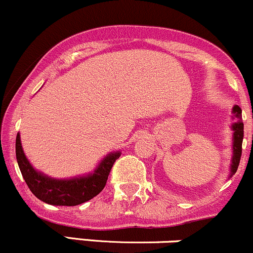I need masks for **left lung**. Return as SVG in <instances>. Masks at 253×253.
Returning a JSON list of instances; mask_svg holds the SVG:
<instances>
[{
	"label": "left lung",
	"instance_id": "left-lung-1",
	"mask_svg": "<svg viewBox=\"0 0 253 253\" xmlns=\"http://www.w3.org/2000/svg\"><path fill=\"white\" fill-rule=\"evenodd\" d=\"M233 113L236 114V118H239V121L233 125V159H232V165H231V171L232 175L236 173V171L239 167L240 163V157H242V145H243V138H244V124L242 121V109L240 107L234 106Z\"/></svg>",
	"mask_w": 253,
	"mask_h": 253
}]
</instances>
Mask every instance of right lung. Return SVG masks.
<instances>
[{"mask_svg":"<svg viewBox=\"0 0 253 253\" xmlns=\"http://www.w3.org/2000/svg\"><path fill=\"white\" fill-rule=\"evenodd\" d=\"M16 161L28 188L42 202L54 206H77L95 197L103 190L115 161L120 153H110L98 165L92 175L68 181L53 179L37 172L22 151L20 135H16Z\"/></svg>","mask_w":253,"mask_h":253,"instance_id":"obj_1","label":"right lung"}]
</instances>
